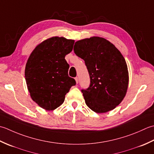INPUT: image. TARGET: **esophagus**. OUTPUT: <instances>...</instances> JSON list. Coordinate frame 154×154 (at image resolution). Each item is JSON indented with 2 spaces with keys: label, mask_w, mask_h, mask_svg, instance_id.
<instances>
[{
  "label": "esophagus",
  "mask_w": 154,
  "mask_h": 154,
  "mask_svg": "<svg viewBox=\"0 0 154 154\" xmlns=\"http://www.w3.org/2000/svg\"><path fill=\"white\" fill-rule=\"evenodd\" d=\"M75 80H76V84H78V77H76V78H75Z\"/></svg>",
  "instance_id": "obj_1"
}]
</instances>
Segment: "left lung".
I'll return each instance as SVG.
<instances>
[{"mask_svg":"<svg viewBox=\"0 0 154 154\" xmlns=\"http://www.w3.org/2000/svg\"><path fill=\"white\" fill-rule=\"evenodd\" d=\"M74 53L83 59L90 84L82 92L86 105L96 113L114 109L126 94L129 76L121 52L103 38L94 36L75 42Z\"/></svg>","mask_w":154,"mask_h":154,"instance_id":"8db88e82","label":"left lung"}]
</instances>
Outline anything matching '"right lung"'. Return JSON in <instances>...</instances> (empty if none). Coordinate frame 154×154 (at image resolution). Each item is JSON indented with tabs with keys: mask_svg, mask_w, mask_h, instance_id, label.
<instances>
[{
	"mask_svg": "<svg viewBox=\"0 0 154 154\" xmlns=\"http://www.w3.org/2000/svg\"><path fill=\"white\" fill-rule=\"evenodd\" d=\"M74 43V40L52 37L38 45L28 59L24 72L28 90L33 101L46 110L62 104L70 88L76 85L68 76L65 60Z\"/></svg>",
	"mask_w": 154,
	"mask_h": 154,
	"instance_id": "right-lung-1",
	"label": "right lung"
}]
</instances>
